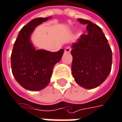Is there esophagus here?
<instances>
[{
	"label": "esophagus",
	"instance_id": "34e87169",
	"mask_svg": "<svg viewBox=\"0 0 122 122\" xmlns=\"http://www.w3.org/2000/svg\"><path fill=\"white\" fill-rule=\"evenodd\" d=\"M71 48L70 47V46H67L66 48H65V53H70V51H71Z\"/></svg>",
	"mask_w": 122,
	"mask_h": 122
}]
</instances>
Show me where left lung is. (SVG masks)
Masks as SVG:
<instances>
[{
	"instance_id": "1",
	"label": "left lung",
	"mask_w": 122,
	"mask_h": 122,
	"mask_svg": "<svg viewBox=\"0 0 122 122\" xmlns=\"http://www.w3.org/2000/svg\"><path fill=\"white\" fill-rule=\"evenodd\" d=\"M78 20L87 24V34H82L72 46V75L81 86L94 89L108 77L112 69V52L99 26L88 20L79 18Z\"/></svg>"
}]
</instances>
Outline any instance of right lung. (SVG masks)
<instances>
[{
  "instance_id": "obj_1",
  "label": "right lung",
  "mask_w": 122,
  "mask_h": 122,
  "mask_svg": "<svg viewBox=\"0 0 122 122\" xmlns=\"http://www.w3.org/2000/svg\"><path fill=\"white\" fill-rule=\"evenodd\" d=\"M49 18H37L20 30L12 51V73L18 83L29 91H39L48 84L53 69L62 57L64 49L57 52L36 50L30 41L35 28Z\"/></svg>"
}]
</instances>
